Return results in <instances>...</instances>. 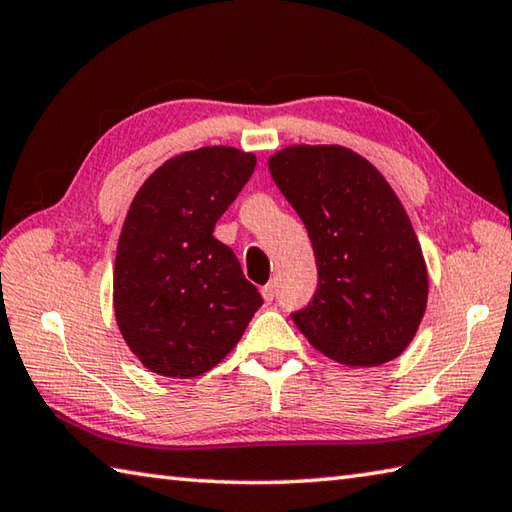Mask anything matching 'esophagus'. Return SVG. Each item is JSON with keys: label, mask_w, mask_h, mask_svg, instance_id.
Listing matches in <instances>:
<instances>
[{"label": "esophagus", "mask_w": 512, "mask_h": 512, "mask_svg": "<svg viewBox=\"0 0 512 512\" xmlns=\"http://www.w3.org/2000/svg\"><path fill=\"white\" fill-rule=\"evenodd\" d=\"M275 293H277V290H275V284H273V282L266 284V286L262 288V297L266 299V302H273V299H275Z\"/></svg>", "instance_id": "obj_1"}]
</instances>
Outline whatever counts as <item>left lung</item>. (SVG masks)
<instances>
[{
	"mask_svg": "<svg viewBox=\"0 0 512 512\" xmlns=\"http://www.w3.org/2000/svg\"><path fill=\"white\" fill-rule=\"evenodd\" d=\"M317 259V290L293 315L310 346L344 366H382L413 342L428 270L406 210L355 150L295 144L268 157Z\"/></svg>",
	"mask_w": 512,
	"mask_h": 512,
	"instance_id": "8db88e82",
	"label": "left lung"
}]
</instances>
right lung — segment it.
Here are the masks:
<instances>
[{
  "label": "right lung",
  "mask_w": 512,
  "mask_h": 512,
  "mask_svg": "<svg viewBox=\"0 0 512 512\" xmlns=\"http://www.w3.org/2000/svg\"><path fill=\"white\" fill-rule=\"evenodd\" d=\"M257 157L204 146L170 157L137 190L117 242L113 308L150 373L190 379L237 346L262 295L213 237Z\"/></svg>",
  "instance_id": "obj_1"
}]
</instances>
